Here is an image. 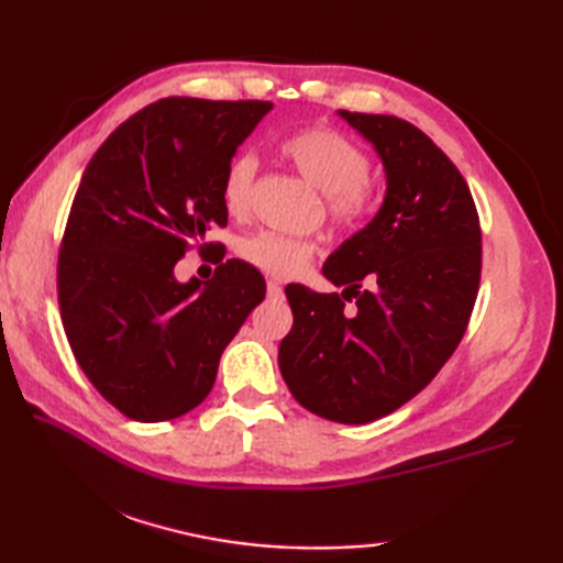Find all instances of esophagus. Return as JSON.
Instances as JSON below:
<instances>
[{
	"label": "esophagus",
	"instance_id": "esophagus-1",
	"mask_svg": "<svg viewBox=\"0 0 563 563\" xmlns=\"http://www.w3.org/2000/svg\"><path fill=\"white\" fill-rule=\"evenodd\" d=\"M283 285L278 280H268V297H280Z\"/></svg>",
	"mask_w": 563,
	"mask_h": 563
}]
</instances>
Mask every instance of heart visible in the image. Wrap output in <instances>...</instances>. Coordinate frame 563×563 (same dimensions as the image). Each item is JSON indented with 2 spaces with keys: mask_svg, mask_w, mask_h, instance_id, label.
Returning a JSON list of instances; mask_svg holds the SVG:
<instances>
[{
  "mask_svg": "<svg viewBox=\"0 0 563 563\" xmlns=\"http://www.w3.org/2000/svg\"><path fill=\"white\" fill-rule=\"evenodd\" d=\"M280 154L327 196V210L339 227L365 218L373 206V190L367 181L369 162L351 140L327 128H309L285 140ZM254 172L256 159L251 154H242L227 166L222 206L234 218H242L249 208ZM312 254L314 249L309 242L275 232H256L239 242V256L271 278H292L312 261Z\"/></svg>",
  "mask_w": 563,
  "mask_h": 563,
  "instance_id": "1",
  "label": "heart"
}]
</instances>
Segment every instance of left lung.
<instances>
[{
	"instance_id": "obj_1",
	"label": "left lung",
	"mask_w": 563,
	"mask_h": 563,
	"mask_svg": "<svg viewBox=\"0 0 563 563\" xmlns=\"http://www.w3.org/2000/svg\"><path fill=\"white\" fill-rule=\"evenodd\" d=\"M339 115L373 142L387 194L321 268L345 285L341 295L285 288L295 321L278 363L307 411L357 426L413 399L460 345L479 292L482 227L457 166L416 125ZM351 299L356 307L345 313Z\"/></svg>"
}]
</instances>
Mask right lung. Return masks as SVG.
Wrapping results in <instances>:
<instances>
[{"label":"right lung","mask_w":563,"mask_h":563,"mask_svg":"<svg viewBox=\"0 0 563 563\" xmlns=\"http://www.w3.org/2000/svg\"><path fill=\"white\" fill-rule=\"evenodd\" d=\"M271 101L172 97L130 115L93 154L57 258V302L79 367L140 423L172 421L208 397L222 351L266 280L220 263L212 280L174 266L227 224L222 178Z\"/></svg>","instance_id":"add662e5"}]
</instances>
